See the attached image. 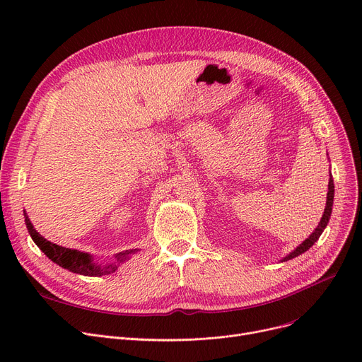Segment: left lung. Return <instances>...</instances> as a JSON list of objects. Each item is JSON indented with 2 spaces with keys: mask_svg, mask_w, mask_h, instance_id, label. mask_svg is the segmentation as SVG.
Wrapping results in <instances>:
<instances>
[{
  "mask_svg": "<svg viewBox=\"0 0 362 362\" xmlns=\"http://www.w3.org/2000/svg\"><path fill=\"white\" fill-rule=\"evenodd\" d=\"M333 199H334V183H333V177H332V173H330V179H329V192H327V201H326V208H325V213H322V217H321V220H320V223H318V226L315 227V230L305 239L303 240L302 243H299L296 248L292 251V252H289L286 257H283L280 261L283 262V261H289V259H292V258H295V257H298V255H300V254H303L305 251H308L311 246L318 240V238L321 236V233L325 232V229H326V226H327V223H329V220H330V216H332V208H333Z\"/></svg>",
  "mask_w": 362,
  "mask_h": 362,
  "instance_id": "obj_1",
  "label": "left lung"
}]
</instances>
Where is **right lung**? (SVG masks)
I'll list each match as a JSON object with an SVG mask.
<instances>
[{
	"mask_svg": "<svg viewBox=\"0 0 362 362\" xmlns=\"http://www.w3.org/2000/svg\"><path fill=\"white\" fill-rule=\"evenodd\" d=\"M25 223L28 227V232H29L32 240L37 245V248H40L52 262H55L57 265H60V267H63L71 273H78V274L90 276V277L111 274L119 269L120 264L127 261L132 254L138 252V250L119 252L114 255L112 262L101 265L98 262H95L93 257L88 252H81L78 250L64 248V246H60V245L47 240L42 235H40L35 230V227H33L32 221L29 220L26 211H25Z\"/></svg>",
	"mask_w": 362,
	"mask_h": 362,
	"instance_id": "1",
	"label": "right lung"
}]
</instances>
